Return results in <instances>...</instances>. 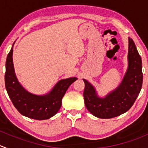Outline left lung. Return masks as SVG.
Segmentation results:
<instances>
[{
	"instance_id": "1",
	"label": "left lung",
	"mask_w": 148,
	"mask_h": 148,
	"mask_svg": "<svg viewBox=\"0 0 148 148\" xmlns=\"http://www.w3.org/2000/svg\"><path fill=\"white\" fill-rule=\"evenodd\" d=\"M129 68L119 87L105 98L97 96L95 90L87 80L83 95L87 110L100 119H111L127 112L133 106L143 85L142 59L132 38L129 39Z\"/></svg>"
}]
</instances>
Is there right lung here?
<instances>
[{
	"label": "right lung",
	"mask_w": 148,
	"mask_h": 148,
	"mask_svg": "<svg viewBox=\"0 0 148 148\" xmlns=\"http://www.w3.org/2000/svg\"><path fill=\"white\" fill-rule=\"evenodd\" d=\"M12 55L13 46L7 56L5 62V85L14 107L23 116L33 119L44 120L53 116L61 108L62 98L66 90L77 79L71 77L61 80L52 91L45 95L38 96L31 94L24 90L17 81Z\"/></svg>",
	"instance_id": "add662e5"
}]
</instances>
